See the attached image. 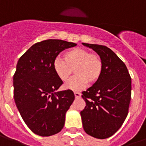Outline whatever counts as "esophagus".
<instances>
[{"label":"esophagus","instance_id":"34e87169","mask_svg":"<svg viewBox=\"0 0 146 146\" xmlns=\"http://www.w3.org/2000/svg\"><path fill=\"white\" fill-rule=\"evenodd\" d=\"M74 95H75V98H80L81 97V94L80 92H74Z\"/></svg>","mask_w":146,"mask_h":146}]
</instances>
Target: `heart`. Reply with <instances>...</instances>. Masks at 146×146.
Listing matches in <instances>:
<instances>
[{"mask_svg": "<svg viewBox=\"0 0 146 146\" xmlns=\"http://www.w3.org/2000/svg\"><path fill=\"white\" fill-rule=\"evenodd\" d=\"M54 70L62 81H67L73 73L76 76L65 84L64 87L73 91H80L86 86L88 82H97L102 75L103 63L96 54H90L82 48H73L64 55V60L56 58Z\"/></svg>", "mask_w": 146, "mask_h": 146, "instance_id": "heart-1", "label": "heart"}]
</instances>
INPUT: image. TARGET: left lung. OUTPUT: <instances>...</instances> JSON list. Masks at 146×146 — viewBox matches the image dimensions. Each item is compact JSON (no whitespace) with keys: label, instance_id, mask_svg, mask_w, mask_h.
I'll return each instance as SVG.
<instances>
[{"label":"left lung","instance_id":"left-lung-1","mask_svg":"<svg viewBox=\"0 0 146 146\" xmlns=\"http://www.w3.org/2000/svg\"><path fill=\"white\" fill-rule=\"evenodd\" d=\"M82 44L99 55L103 70L97 82L82 92L86 106L80 115L85 132L103 139L115 133L127 117L131 99V78L124 63L109 48Z\"/></svg>","mask_w":146,"mask_h":146}]
</instances>
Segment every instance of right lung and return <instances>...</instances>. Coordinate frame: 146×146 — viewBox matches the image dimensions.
I'll use <instances>...</instances> for the list:
<instances>
[{
    "mask_svg": "<svg viewBox=\"0 0 146 146\" xmlns=\"http://www.w3.org/2000/svg\"><path fill=\"white\" fill-rule=\"evenodd\" d=\"M76 45L59 39L42 41L33 44L17 62L15 103L27 127L38 136H52L64 127L75 96L70 89L58 91L63 81L55 73L54 61L62 50Z\"/></svg>",
    "mask_w": 146,
    "mask_h": 146,
    "instance_id": "1",
    "label": "right lung"
}]
</instances>
